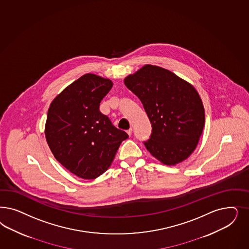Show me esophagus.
Masks as SVG:
<instances>
[{
    "instance_id": "1",
    "label": "esophagus",
    "mask_w": 249,
    "mask_h": 249,
    "mask_svg": "<svg viewBox=\"0 0 249 249\" xmlns=\"http://www.w3.org/2000/svg\"><path fill=\"white\" fill-rule=\"evenodd\" d=\"M132 133H133V129H129L128 131H127V134H128L129 136H131V135H132Z\"/></svg>"
}]
</instances>
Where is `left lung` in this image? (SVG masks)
Here are the masks:
<instances>
[{
    "instance_id": "obj_1",
    "label": "left lung",
    "mask_w": 249,
    "mask_h": 249,
    "mask_svg": "<svg viewBox=\"0 0 249 249\" xmlns=\"http://www.w3.org/2000/svg\"><path fill=\"white\" fill-rule=\"evenodd\" d=\"M124 84L143 104L152 125L146 149L161 163L175 166L195 150L205 123L201 97L191 83L159 66L144 65Z\"/></svg>"
}]
</instances>
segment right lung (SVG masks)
<instances>
[{
    "label": "right lung",
    "mask_w": 249,
    "mask_h": 249,
    "mask_svg": "<svg viewBox=\"0 0 249 249\" xmlns=\"http://www.w3.org/2000/svg\"><path fill=\"white\" fill-rule=\"evenodd\" d=\"M112 80L88 73L73 81L48 108L45 135L55 159L74 175L93 179L111 166L128 135L100 112Z\"/></svg>",
    "instance_id": "1"
}]
</instances>
